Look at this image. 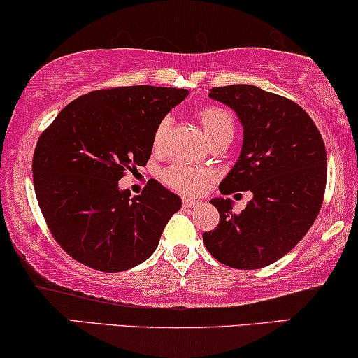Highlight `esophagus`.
Instances as JSON below:
<instances>
[{
  "instance_id": "obj_1",
  "label": "esophagus",
  "mask_w": 358,
  "mask_h": 358,
  "mask_svg": "<svg viewBox=\"0 0 358 358\" xmlns=\"http://www.w3.org/2000/svg\"><path fill=\"white\" fill-rule=\"evenodd\" d=\"M201 204L199 199H191V197H184L182 199V206L186 207V209H192V207H197Z\"/></svg>"
}]
</instances>
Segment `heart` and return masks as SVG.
Returning a JSON list of instances; mask_svg holds the SVG:
<instances>
[{"label": "heart", "instance_id": "1", "mask_svg": "<svg viewBox=\"0 0 358 358\" xmlns=\"http://www.w3.org/2000/svg\"><path fill=\"white\" fill-rule=\"evenodd\" d=\"M197 119H199L207 141L213 145L231 143L232 141L234 131H236V119H234V114L227 108H224V106H204L197 111ZM167 129H169V119L159 121L152 134L154 151H159L162 148ZM209 178V171L186 164L171 166L162 172V179H164L167 186L182 194L201 192Z\"/></svg>", "mask_w": 358, "mask_h": 358}]
</instances>
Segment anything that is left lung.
Listing matches in <instances>:
<instances>
[{
    "instance_id": "8db88e82",
    "label": "left lung",
    "mask_w": 358,
    "mask_h": 358,
    "mask_svg": "<svg viewBox=\"0 0 358 358\" xmlns=\"http://www.w3.org/2000/svg\"><path fill=\"white\" fill-rule=\"evenodd\" d=\"M209 98L234 109L244 127L241 156L219 191L254 197L241 214L231 199L210 201L219 226L202 239L229 267H267L290 252L319 215L327 184L324 139L301 106L257 86L213 87Z\"/></svg>"
}]
</instances>
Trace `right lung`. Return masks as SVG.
Here are the masks:
<instances>
[{"label":"right lung","instance_id":"right-lung-1","mask_svg":"<svg viewBox=\"0 0 358 358\" xmlns=\"http://www.w3.org/2000/svg\"><path fill=\"white\" fill-rule=\"evenodd\" d=\"M187 94L156 86L92 91L66 106L39 136L34 192L66 254L101 272L127 271L151 257L180 197L154 179L131 197L117 180L145 166L159 121Z\"/></svg>","mask_w":358,"mask_h":358}]
</instances>
